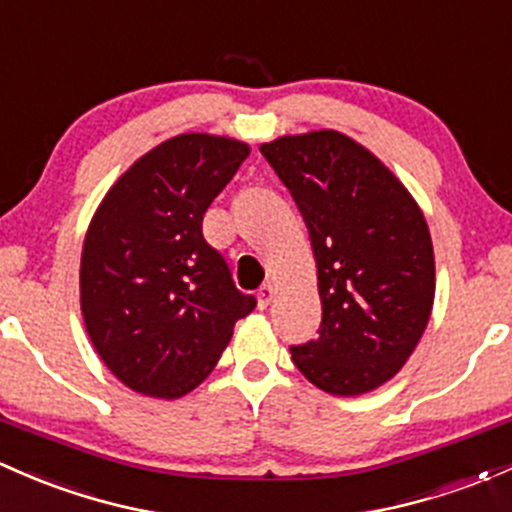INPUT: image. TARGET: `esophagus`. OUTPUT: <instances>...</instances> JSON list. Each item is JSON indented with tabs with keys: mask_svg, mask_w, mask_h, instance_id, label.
I'll return each instance as SVG.
<instances>
[{
	"mask_svg": "<svg viewBox=\"0 0 512 512\" xmlns=\"http://www.w3.org/2000/svg\"><path fill=\"white\" fill-rule=\"evenodd\" d=\"M274 294H277L274 284H265V287H260V292H257V306H260V309H267V306L272 304Z\"/></svg>",
	"mask_w": 512,
	"mask_h": 512,
	"instance_id": "obj_1",
	"label": "esophagus"
}]
</instances>
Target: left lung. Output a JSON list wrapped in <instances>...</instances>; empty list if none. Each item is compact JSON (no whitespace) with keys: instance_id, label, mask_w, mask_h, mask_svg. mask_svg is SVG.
<instances>
[{"instance_id":"obj_1","label":"left lung","mask_w":512,"mask_h":512,"mask_svg":"<svg viewBox=\"0 0 512 512\" xmlns=\"http://www.w3.org/2000/svg\"><path fill=\"white\" fill-rule=\"evenodd\" d=\"M309 228L321 297L316 341L292 346L309 383L331 395L375 390L407 363L434 304L427 220L397 176L333 129L260 147Z\"/></svg>"}]
</instances>
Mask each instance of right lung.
<instances>
[{"label":"right lung","instance_id":"1","mask_svg":"<svg viewBox=\"0 0 512 512\" xmlns=\"http://www.w3.org/2000/svg\"><path fill=\"white\" fill-rule=\"evenodd\" d=\"M247 154L230 137L166 139L129 166L90 220L80 311L102 363L134 392L184 397L255 309L203 238V213Z\"/></svg>","mask_w":512,"mask_h":512}]
</instances>
